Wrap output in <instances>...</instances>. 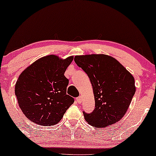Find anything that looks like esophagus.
I'll return each instance as SVG.
<instances>
[{
  "label": "esophagus",
  "instance_id": "esophagus-1",
  "mask_svg": "<svg viewBox=\"0 0 156 156\" xmlns=\"http://www.w3.org/2000/svg\"><path fill=\"white\" fill-rule=\"evenodd\" d=\"M82 97H77L76 99V101H77V103L78 104H81V102H82Z\"/></svg>",
  "mask_w": 156,
  "mask_h": 156
}]
</instances>
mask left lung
I'll return each mask as SVG.
<instances>
[{"label": "left lung", "mask_w": 156, "mask_h": 156, "mask_svg": "<svg viewBox=\"0 0 156 156\" xmlns=\"http://www.w3.org/2000/svg\"><path fill=\"white\" fill-rule=\"evenodd\" d=\"M74 62L87 73L94 90L95 108L90 113L83 111L86 122L97 128L119 122L136 92L133 76L116 59L105 55L76 56Z\"/></svg>", "instance_id": "1"}]
</instances>
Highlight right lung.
Wrapping results in <instances>:
<instances>
[{"label":"right lung","mask_w":156,"mask_h":156,"mask_svg":"<svg viewBox=\"0 0 156 156\" xmlns=\"http://www.w3.org/2000/svg\"><path fill=\"white\" fill-rule=\"evenodd\" d=\"M73 59L46 56L20 75L15 85V95L23 113L34 123L56 125L73 103L74 99L66 94L69 81L64 76Z\"/></svg>","instance_id":"add662e5"}]
</instances>
